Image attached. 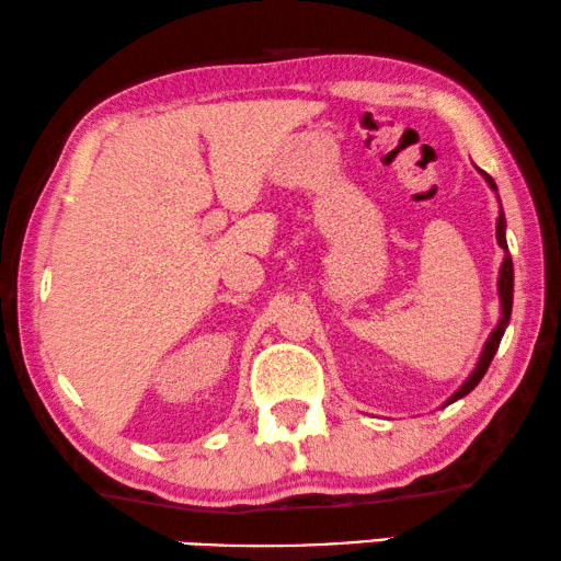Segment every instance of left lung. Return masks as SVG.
I'll return each instance as SVG.
<instances>
[{
  "instance_id": "left-lung-1",
  "label": "left lung",
  "mask_w": 561,
  "mask_h": 561,
  "mask_svg": "<svg viewBox=\"0 0 561 561\" xmlns=\"http://www.w3.org/2000/svg\"><path fill=\"white\" fill-rule=\"evenodd\" d=\"M480 174L485 176V182L490 184V190L497 192L493 176L485 174L483 170H480ZM497 202H500V196H497ZM495 229H497L495 236H497L500 249L507 251V241H505V214H503V209H500ZM513 275H515V273H513V259H510V253H507L503 265H500V278H497V296H500V320H497V325H495L493 332H490L485 347H483V352H480V359H478L476 369L470 371V377L463 381V385H460V389L456 391L454 397H450V399L446 401V404H454V401H458V399H463L466 394H470V391H473V389L478 387V381L485 377L490 362H493L495 352H497V347H500V340H503V335H505V328H507V322H510V312H513V280H515ZM446 404H444V407H446Z\"/></svg>"
}]
</instances>
